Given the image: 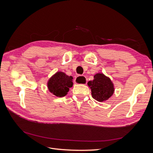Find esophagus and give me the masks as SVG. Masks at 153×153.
<instances>
[{
  "instance_id": "34e87169",
  "label": "esophagus",
  "mask_w": 153,
  "mask_h": 153,
  "mask_svg": "<svg viewBox=\"0 0 153 153\" xmlns=\"http://www.w3.org/2000/svg\"><path fill=\"white\" fill-rule=\"evenodd\" d=\"M87 78L84 76H78L75 79V82L78 84H86Z\"/></svg>"
}]
</instances>
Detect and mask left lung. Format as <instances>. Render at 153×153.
<instances>
[{
    "label": "left lung",
    "instance_id": "8db88e82",
    "mask_svg": "<svg viewBox=\"0 0 153 153\" xmlns=\"http://www.w3.org/2000/svg\"><path fill=\"white\" fill-rule=\"evenodd\" d=\"M87 85L91 89L92 98L99 102L108 100L114 92L112 82L103 73L96 74L94 80L88 82Z\"/></svg>",
    "mask_w": 153,
    "mask_h": 153
}]
</instances>
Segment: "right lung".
I'll return each instance as SVG.
<instances>
[{
    "label": "right lung",
    "mask_w": 153,
    "mask_h": 153,
    "mask_svg": "<svg viewBox=\"0 0 153 153\" xmlns=\"http://www.w3.org/2000/svg\"><path fill=\"white\" fill-rule=\"evenodd\" d=\"M73 77L68 76L65 73L59 71L51 77L47 86L49 91L57 97L65 96L73 85Z\"/></svg>",
    "instance_id": "1"
}]
</instances>
